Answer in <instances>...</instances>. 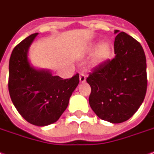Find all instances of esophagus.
<instances>
[{
    "label": "esophagus",
    "instance_id": "34e87169",
    "mask_svg": "<svg viewBox=\"0 0 154 154\" xmlns=\"http://www.w3.org/2000/svg\"><path fill=\"white\" fill-rule=\"evenodd\" d=\"M85 75H84V74H80L79 75V81L81 82V83H84V82H85Z\"/></svg>",
    "mask_w": 154,
    "mask_h": 154
}]
</instances>
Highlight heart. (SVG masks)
<instances>
[{
  "instance_id": "b5f03b06",
  "label": "heart",
  "mask_w": 154,
  "mask_h": 154,
  "mask_svg": "<svg viewBox=\"0 0 154 154\" xmlns=\"http://www.w3.org/2000/svg\"><path fill=\"white\" fill-rule=\"evenodd\" d=\"M96 44L90 46V50H93ZM112 52V46L108 41H103L99 44L92 57V63L94 64H100L107 61L110 57Z\"/></svg>"
}]
</instances>
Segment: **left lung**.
I'll list each match as a JSON object with an SVG mask.
<instances>
[{"label":"left lung","mask_w":154,"mask_h":154,"mask_svg":"<svg viewBox=\"0 0 154 154\" xmlns=\"http://www.w3.org/2000/svg\"><path fill=\"white\" fill-rule=\"evenodd\" d=\"M115 57L90 73L89 103L99 118L113 124L128 120L147 92L146 56L141 44L125 32L114 31Z\"/></svg>","instance_id":"obj_1"}]
</instances>
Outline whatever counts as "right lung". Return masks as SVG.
Returning <instances> with one entry per match:
<instances>
[{
	"instance_id": "add662e5",
	"label": "right lung",
	"mask_w": 154,
	"mask_h": 154,
	"mask_svg": "<svg viewBox=\"0 0 154 154\" xmlns=\"http://www.w3.org/2000/svg\"><path fill=\"white\" fill-rule=\"evenodd\" d=\"M38 33L30 35L14 47L9 60L8 90L21 116L32 125L46 126L57 121L67 108L79 84V74L70 79L36 69L28 58L29 48Z\"/></svg>"
}]
</instances>
